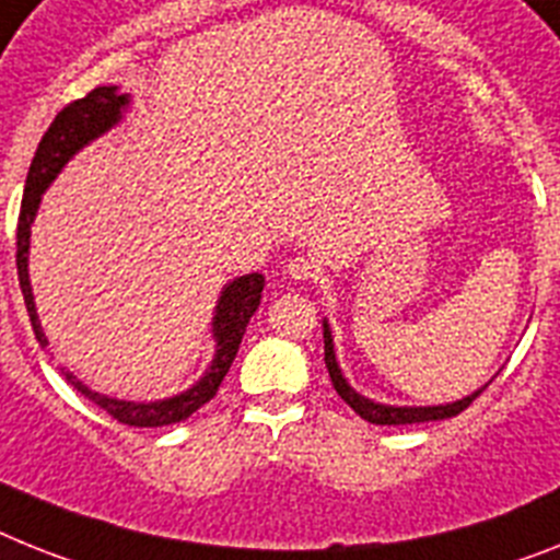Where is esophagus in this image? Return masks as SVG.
Segmentation results:
<instances>
[{"label":"esophagus","instance_id":"obj_1","mask_svg":"<svg viewBox=\"0 0 560 560\" xmlns=\"http://www.w3.org/2000/svg\"><path fill=\"white\" fill-rule=\"evenodd\" d=\"M316 272H318V267L304 256H295V258H290V261H288V276H290V279H295V281L313 279Z\"/></svg>","mask_w":560,"mask_h":560}]
</instances>
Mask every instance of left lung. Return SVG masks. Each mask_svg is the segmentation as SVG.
<instances>
[{
    "instance_id": "obj_1",
    "label": "left lung",
    "mask_w": 560,
    "mask_h": 560,
    "mask_svg": "<svg viewBox=\"0 0 560 560\" xmlns=\"http://www.w3.org/2000/svg\"><path fill=\"white\" fill-rule=\"evenodd\" d=\"M324 327V364H327V373H330V382L336 387V393L350 404L352 410L359 412L364 421L370 424H387V427H401V424H421V421H444V418H453L458 416L462 410H467L469 404L476 401L481 396L483 387H478L476 393H469V396L458 398V401H450V404H432V407H398V404H382V401H373V398L361 396L359 389L350 387V382L345 378L341 368H338V359H336V345H332V330L327 318L322 322Z\"/></svg>"
}]
</instances>
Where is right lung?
Instances as JSON below:
<instances>
[{"instance_id": "right-lung-1", "label": "right lung", "mask_w": 560, "mask_h": 560, "mask_svg": "<svg viewBox=\"0 0 560 560\" xmlns=\"http://www.w3.org/2000/svg\"><path fill=\"white\" fill-rule=\"evenodd\" d=\"M130 107V93H121L116 84H102L96 91H91L79 102H70L54 121H50L48 133L42 136L36 156L31 162V171L25 178V199H22V213H19L16 228V270H19V288L25 295L27 316H31L33 332L42 347H48V336L42 330L39 313H36V302H33L31 272H27V258H31V228L33 219L39 213L42 196L54 185V178L65 171V164L77 156L79 150L96 142L98 136H105L125 119V113ZM261 290H265V276L261 272H247L238 279L228 281L215 299L213 322H210V336H213V359H210L208 370L201 373L196 384L176 393L171 398H159V401H125V398H113L105 393H96L84 382H79L77 375L65 370L68 384L82 393L84 398H91L102 410L110 412L116 421L128 427H167L176 421H185L187 416L199 410L201 404H208L215 396L219 384L224 382L230 364L236 359L242 336L250 324L253 313L261 304Z\"/></svg>"}]
</instances>
